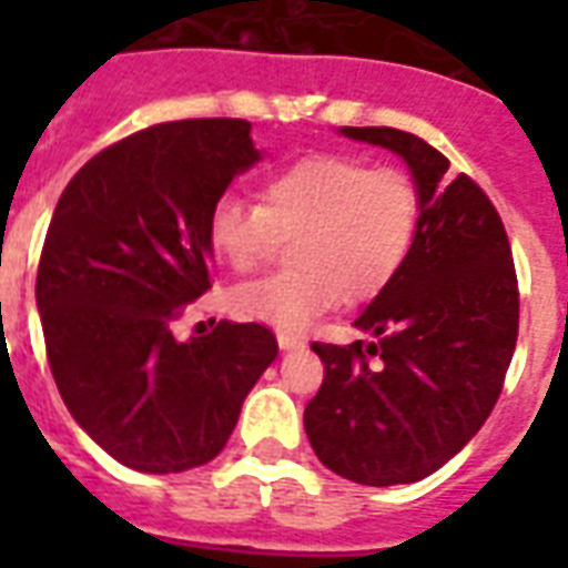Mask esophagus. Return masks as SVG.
Instances as JSON below:
<instances>
[{"label": "esophagus", "mask_w": 568, "mask_h": 568, "mask_svg": "<svg viewBox=\"0 0 568 568\" xmlns=\"http://www.w3.org/2000/svg\"><path fill=\"white\" fill-rule=\"evenodd\" d=\"M276 345H280V351H294V347H303V338L280 329V333H276Z\"/></svg>", "instance_id": "1"}]
</instances>
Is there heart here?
Here are the masks:
<instances>
[{
  "label": "heart",
  "instance_id": "obj_1",
  "mask_svg": "<svg viewBox=\"0 0 568 568\" xmlns=\"http://www.w3.org/2000/svg\"><path fill=\"white\" fill-rule=\"evenodd\" d=\"M418 230V191L404 171L356 155L315 153L262 182L258 203L214 200L205 239L214 256L247 274L265 265L280 235H297L288 274L239 285L235 315L303 329L338 303L372 301L404 267Z\"/></svg>",
  "mask_w": 568,
  "mask_h": 568
}]
</instances>
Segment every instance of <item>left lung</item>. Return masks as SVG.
Segmentation results:
<instances>
[{
  "label": "left lung",
  "mask_w": 568,
  "mask_h": 568,
  "mask_svg": "<svg viewBox=\"0 0 568 568\" xmlns=\"http://www.w3.org/2000/svg\"><path fill=\"white\" fill-rule=\"evenodd\" d=\"M400 155L418 230L400 274L354 321L374 342L321 345L324 383L303 413L312 450L363 486L415 484L466 448L501 395L519 336V285L504 223L466 173L418 135L342 126Z\"/></svg>",
  "instance_id": "1"
}]
</instances>
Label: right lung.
Listing matches in <instances>:
<instances>
[{
  "label": "right lung",
  "instance_id": "obj_1",
  "mask_svg": "<svg viewBox=\"0 0 568 568\" xmlns=\"http://www.w3.org/2000/svg\"><path fill=\"white\" fill-rule=\"evenodd\" d=\"M258 159L247 120L159 123L93 155L49 221L34 285L49 368L75 424L135 471L217 457L276 359L262 324L173 336L212 288L214 200Z\"/></svg>",
  "mask_w": 568,
  "mask_h": 568
}]
</instances>
